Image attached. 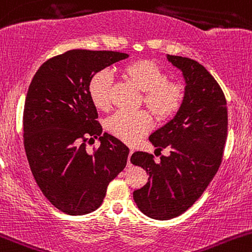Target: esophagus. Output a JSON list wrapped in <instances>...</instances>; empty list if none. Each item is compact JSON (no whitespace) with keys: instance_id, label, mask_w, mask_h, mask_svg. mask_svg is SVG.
Here are the masks:
<instances>
[{"instance_id":"34e87169","label":"esophagus","mask_w":252,"mask_h":252,"mask_svg":"<svg viewBox=\"0 0 252 252\" xmlns=\"http://www.w3.org/2000/svg\"><path fill=\"white\" fill-rule=\"evenodd\" d=\"M132 154H133V150H129V154H128V159H127V164L128 165H131V157H132Z\"/></svg>"}]
</instances>
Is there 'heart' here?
I'll return each instance as SVG.
<instances>
[{"mask_svg": "<svg viewBox=\"0 0 252 252\" xmlns=\"http://www.w3.org/2000/svg\"><path fill=\"white\" fill-rule=\"evenodd\" d=\"M128 79L144 92V103L158 118H167L177 110L182 100V87L167 77L161 69L147 61L134 62L125 68ZM113 72L103 69L93 75L88 84V94L93 105L105 109L110 105V91ZM105 127L111 134L128 144H136L152 129L153 120L145 110H119L105 121Z\"/></svg>", "mask_w": 252, "mask_h": 252, "instance_id": "heart-1", "label": "heart"}]
</instances>
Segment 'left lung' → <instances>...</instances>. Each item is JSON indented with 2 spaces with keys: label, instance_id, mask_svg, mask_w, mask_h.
I'll return each instance as SVG.
<instances>
[{
  "label": "left lung",
  "instance_id": "1",
  "mask_svg": "<svg viewBox=\"0 0 252 252\" xmlns=\"http://www.w3.org/2000/svg\"><path fill=\"white\" fill-rule=\"evenodd\" d=\"M184 79L183 99L170 121L153 132L149 141L170 155L155 162L152 154L136 152L131 162L149 175L143 188L133 191L134 203L150 219L180 216L204 193L222 161L227 139V102L221 87L198 62L167 56Z\"/></svg>",
  "mask_w": 252,
  "mask_h": 252
}]
</instances>
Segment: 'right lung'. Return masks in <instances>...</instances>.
<instances>
[{"label":"right lung","instance_id":"obj_1","mask_svg":"<svg viewBox=\"0 0 252 252\" xmlns=\"http://www.w3.org/2000/svg\"><path fill=\"white\" fill-rule=\"evenodd\" d=\"M127 57L70 49L45 62L28 90L23 125L31 172L49 203L68 215L98 209L109 183L126 166L129 149L107 132L102 134L88 84L98 71ZM85 135L100 136L93 155L86 152Z\"/></svg>","mask_w":252,"mask_h":252}]
</instances>
